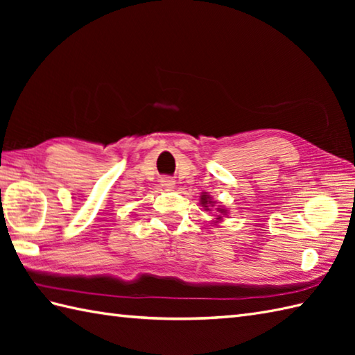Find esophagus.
<instances>
[{
	"label": "esophagus",
	"mask_w": 355,
	"mask_h": 355,
	"mask_svg": "<svg viewBox=\"0 0 355 355\" xmlns=\"http://www.w3.org/2000/svg\"><path fill=\"white\" fill-rule=\"evenodd\" d=\"M162 186L166 187V189H171V187H173V182L171 178H163L162 180Z\"/></svg>",
	"instance_id": "obj_1"
}]
</instances>
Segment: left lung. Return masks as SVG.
<instances>
[{"label":"left lung","instance_id":"left-lung-1","mask_svg":"<svg viewBox=\"0 0 355 355\" xmlns=\"http://www.w3.org/2000/svg\"><path fill=\"white\" fill-rule=\"evenodd\" d=\"M212 202H214V201H210V197H209V195H206V193H205V195H202V197H201V205L206 207V210H209V206H207V205H212ZM220 212H221V214H224V209H221ZM218 220H221V216L218 218Z\"/></svg>","mask_w":355,"mask_h":355}]
</instances>
